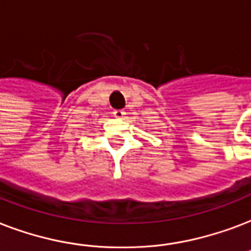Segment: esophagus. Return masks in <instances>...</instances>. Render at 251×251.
<instances>
[{"label":"esophagus","mask_w":251,"mask_h":251,"mask_svg":"<svg viewBox=\"0 0 251 251\" xmlns=\"http://www.w3.org/2000/svg\"><path fill=\"white\" fill-rule=\"evenodd\" d=\"M126 113L122 110V109H116V110H113V117L117 118V120H122V118L125 117Z\"/></svg>","instance_id":"esophagus-1"}]
</instances>
